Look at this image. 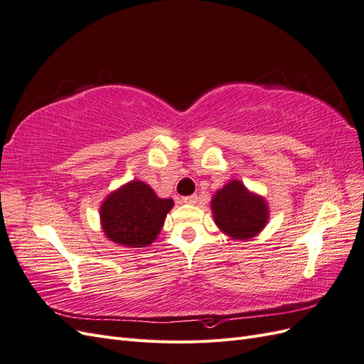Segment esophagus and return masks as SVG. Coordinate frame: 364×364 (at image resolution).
<instances>
[{"instance_id":"obj_1","label":"esophagus","mask_w":364,"mask_h":364,"mask_svg":"<svg viewBox=\"0 0 364 364\" xmlns=\"http://www.w3.org/2000/svg\"><path fill=\"white\" fill-rule=\"evenodd\" d=\"M182 202H183V203H190V205H193V203H196V202H197V196H196V194L185 196V197H182Z\"/></svg>"}]
</instances>
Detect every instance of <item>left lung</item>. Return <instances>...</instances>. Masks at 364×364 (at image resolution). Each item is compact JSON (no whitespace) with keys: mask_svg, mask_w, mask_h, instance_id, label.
I'll list each match as a JSON object with an SVG mask.
<instances>
[{"mask_svg":"<svg viewBox=\"0 0 364 364\" xmlns=\"http://www.w3.org/2000/svg\"><path fill=\"white\" fill-rule=\"evenodd\" d=\"M211 205L217 226L237 240L258 234L269 217L266 202L259 196L249 193L238 181L217 191Z\"/></svg>","mask_w":364,"mask_h":364,"instance_id":"left-lung-1","label":"left lung"}]
</instances>
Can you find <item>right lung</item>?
Returning a JSON list of instances; mask_svg holds the SVG:
<instances>
[{
    "label": "right lung",
    "mask_w": 364,
    "mask_h": 364,
    "mask_svg": "<svg viewBox=\"0 0 364 364\" xmlns=\"http://www.w3.org/2000/svg\"><path fill=\"white\" fill-rule=\"evenodd\" d=\"M171 208V199H159L144 182H129L103 202V230L118 245L146 247L159 234Z\"/></svg>",
    "instance_id": "add662e5"
}]
</instances>
